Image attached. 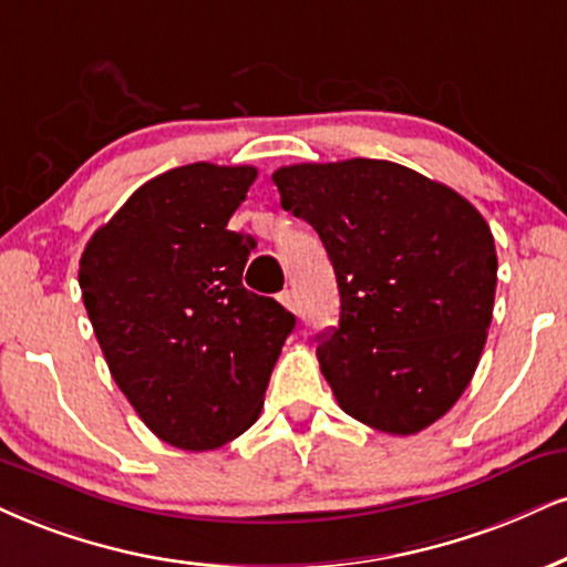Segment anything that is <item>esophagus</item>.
<instances>
[{
    "mask_svg": "<svg viewBox=\"0 0 567 567\" xmlns=\"http://www.w3.org/2000/svg\"><path fill=\"white\" fill-rule=\"evenodd\" d=\"M278 302H281L286 310H291V312H299V299H297V295L291 289H286V291H281V295H278Z\"/></svg>",
    "mask_w": 567,
    "mask_h": 567,
    "instance_id": "34e87169",
    "label": "esophagus"
}]
</instances>
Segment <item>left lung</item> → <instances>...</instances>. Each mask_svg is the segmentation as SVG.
<instances>
[{"mask_svg": "<svg viewBox=\"0 0 567 567\" xmlns=\"http://www.w3.org/2000/svg\"><path fill=\"white\" fill-rule=\"evenodd\" d=\"M272 184L337 272L339 326L318 337V360L339 408L396 436L429 429L467 389L492 326L484 215L389 159L278 167Z\"/></svg>", "mask_w": 567, "mask_h": 567, "instance_id": "obj_1", "label": "left lung"}]
</instances>
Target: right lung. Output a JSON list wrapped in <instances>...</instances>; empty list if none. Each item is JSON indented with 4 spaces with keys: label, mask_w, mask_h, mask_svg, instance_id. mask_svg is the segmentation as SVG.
I'll return each instance as SVG.
<instances>
[{
    "label": "right lung",
    "mask_w": 567,
    "mask_h": 567,
    "mask_svg": "<svg viewBox=\"0 0 567 567\" xmlns=\"http://www.w3.org/2000/svg\"><path fill=\"white\" fill-rule=\"evenodd\" d=\"M257 167L194 163L146 181L94 230L79 284L110 373L146 429L205 452L260 417L297 318L247 291L251 236L228 230Z\"/></svg>",
    "instance_id": "right-lung-1"
}]
</instances>
